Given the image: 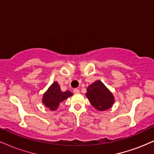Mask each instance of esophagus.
I'll return each mask as SVG.
<instances>
[{
  "label": "esophagus",
  "instance_id": "1",
  "mask_svg": "<svg viewBox=\"0 0 154 154\" xmlns=\"http://www.w3.org/2000/svg\"><path fill=\"white\" fill-rule=\"evenodd\" d=\"M74 93H79V90L77 89V88H75V89H74Z\"/></svg>",
  "mask_w": 154,
  "mask_h": 154
}]
</instances>
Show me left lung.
<instances>
[{"instance_id": "8db88e82", "label": "left lung", "mask_w": 154, "mask_h": 154, "mask_svg": "<svg viewBox=\"0 0 154 154\" xmlns=\"http://www.w3.org/2000/svg\"><path fill=\"white\" fill-rule=\"evenodd\" d=\"M85 95L91 105L99 111L111 109L115 102L114 95L100 80L95 81L88 86Z\"/></svg>"}]
</instances>
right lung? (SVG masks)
I'll list each match as a JSON object with an SVG mask.
<instances>
[{"mask_svg": "<svg viewBox=\"0 0 154 154\" xmlns=\"http://www.w3.org/2000/svg\"><path fill=\"white\" fill-rule=\"evenodd\" d=\"M72 95L73 93L69 91H61L59 85L55 81L43 95L42 103L51 111H56L61 102Z\"/></svg>", "mask_w": 154, "mask_h": 154, "instance_id": "right-lung-1", "label": "right lung"}]
</instances>
